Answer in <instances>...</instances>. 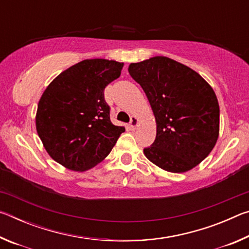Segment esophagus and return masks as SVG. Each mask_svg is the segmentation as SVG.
Wrapping results in <instances>:
<instances>
[{
	"label": "esophagus",
	"mask_w": 249,
	"mask_h": 249,
	"mask_svg": "<svg viewBox=\"0 0 249 249\" xmlns=\"http://www.w3.org/2000/svg\"><path fill=\"white\" fill-rule=\"evenodd\" d=\"M138 124H140V120H138L136 116H133L132 119H130V122H129L128 126H129V128H130V129L134 130V129H136V127L138 126Z\"/></svg>",
	"instance_id": "obj_1"
}]
</instances>
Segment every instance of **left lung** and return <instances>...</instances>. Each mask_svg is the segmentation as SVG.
Wrapping results in <instances>:
<instances>
[{"label":"left lung","mask_w":249,"mask_h":249,"mask_svg":"<svg viewBox=\"0 0 249 249\" xmlns=\"http://www.w3.org/2000/svg\"><path fill=\"white\" fill-rule=\"evenodd\" d=\"M153 109L157 133L144 149L161 169L187 172L208 157L220 133V107L212 87L188 66L163 56L130 64Z\"/></svg>","instance_id":"1"}]
</instances>
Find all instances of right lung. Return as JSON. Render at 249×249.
I'll return each instance as SVG.
<instances>
[{"mask_svg":"<svg viewBox=\"0 0 249 249\" xmlns=\"http://www.w3.org/2000/svg\"><path fill=\"white\" fill-rule=\"evenodd\" d=\"M124 64L86 59L57 75L38 102L36 129L46 151L67 169L87 171L111 153L124 126L109 120L104 89Z\"/></svg>","mask_w":249,"mask_h":249,"instance_id":"obj_1","label":"right lung"}]
</instances>
